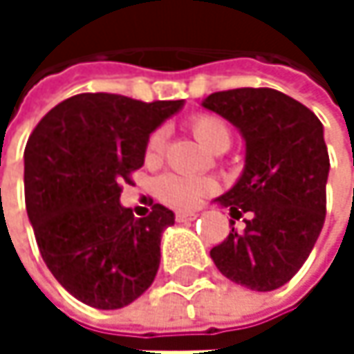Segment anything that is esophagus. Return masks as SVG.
<instances>
[{
  "instance_id": "34e87169",
  "label": "esophagus",
  "mask_w": 354,
  "mask_h": 354,
  "mask_svg": "<svg viewBox=\"0 0 354 354\" xmlns=\"http://www.w3.org/2000/svg\"><path fill=\"white\" fill-rule=\"evenodd\" d=\"M196 217H198V213H194V211H178L176 213V221H180V223L194 221Z\"/></svg>"
}]
</instances>
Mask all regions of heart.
Masks as SVG:
<instances>
[{"label":"heart","mask_w":354,"mask_h":354,"mask_svg":"<svg viewBox=\"0 0 354 354\" xmlns=\"http://www.w3.org/2000/svg\"><path fill=\"white\" fill-rule=\"evenodd\" d=\"M188 129L194 135V139L211 153H215L219 149L225 151L232 143L225 122L213 114H198V116L190 118ZM162 151H164V133L156 131V133H151L147 147H145L147 164L160 162ZM211 192H213V182L207 178L166 174L158 180V196L174 209H194Z\"/></svg>","instance_id":"b5f03b06"}]
</instances>
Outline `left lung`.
<instances>
[{"instance_id": "1", "label": "left lung", "mask_w": 354, "mask_h": 354, "mask_svg": "<svg viewBox=\"0 0 354 354\" xmlns=\"http://www.w3.org/2000/svg\"><path fill=\"white\" fill-rule=\"evenodd\" d=\"M203 108L230 120L246 143L244 170L213 203L232 215L211 250L219 272L252 291H274L304 266L326 219L330 172L324 127L301 102L270 88L215 92ZM247 215L237 234L234 218Z\"/></svg>"}]
</instances>
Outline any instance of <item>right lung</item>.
Returning a JSON list of instances; mask_svg holds the SVG:
<instances>
[{
	"mask_svg": "<svg viewBox=\"0 0 354 354\" xmlns=\"http://www.w3.org/2000/svg\"><path fill=\"white\" fill-rule=\"evenodd\" d=\"M182 106L184 100L77 94L48 110L26 143V211L40 256L86 306L124 308L158 274L162 234L174 213L153 205L137 219L120 205L118 184L131 182L149 135Z\"/></svg>",
	"mask_w": 354,
	"mask_h": 354,
	"instance_id": "1",
	"label": "right lung"
}]
</instances>
